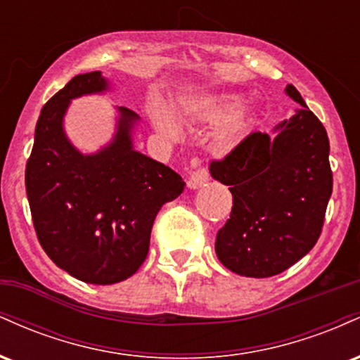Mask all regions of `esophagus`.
Masks as SVG:
<instances>
[{
	"instance_id": "1",
	"label": "esophagus",
	"mask_w": 360,
	"mask_h": 360,
	"mask_svg": "<svg viewBox=\"0 0 360 360\" xmlns=\"http://www.w3.org/2000/svg\"><path fill=\"white\" fill-rule=\"evenodd\" d=\"M206 181H208V172H206L203 167H198V169H194L191 174H189L188 188L198 189V188H201Z\"/></svg>"
}]
</instances>
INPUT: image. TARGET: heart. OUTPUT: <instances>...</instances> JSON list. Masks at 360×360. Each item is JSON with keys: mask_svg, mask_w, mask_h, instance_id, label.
Instances as JSON below:
<instances>
[{"mask_svg": "<svg viewBox=\"0 0 360 360\" xmlns=\"http://www.w3.org/2000/svg\"><path fill=\"white\" fill-rule=\"evenodd\" d=\"M238 105H240V100H238L237 96H233V94H221V96H214L206 103L205 117L212 120L225 118L229 117V115H232L233 111L238 108ZM152 120H154V125L157 130H159L164 137H169V139L176 137L177 127L174 125L172 120H169L166 117V115L155 113L154 117H152ZM237 139H238V127L237 125L229 127L226 130H223L220 137L217 139V148L221 152L230 150V148L235 146V142H237Z\"/></svg>", "mask_w": 360, "mask_h": 360, "instance_id": "b5f03b06", "label": "heart"}]
</instances>
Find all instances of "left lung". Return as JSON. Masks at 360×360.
Listing matches in <instances>:
<instances>
[{
  "label": "left lung",
  "instance_id": "8db88e82",
  "mask_svg": "<svg viewBox=\"0 0 360 360\" xmlns=\"http://www.w3.org/2000/svg\"><path fill=\"white\" fill-rule=\"evenodd\" d=\"M286 93L301 108L276 135L252 131L210 166L233 196L214 250L226 269L247 278H271L304 257L320 238L332 196L325 127L295 86Z\"/></svg>",
  "mask_w": 360,
  "mask_h": 360
}]
</instances>
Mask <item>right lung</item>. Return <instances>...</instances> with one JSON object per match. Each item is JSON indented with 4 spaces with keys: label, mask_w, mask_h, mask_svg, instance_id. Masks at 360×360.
<instances>
[{
    "label": "right lung",
    "mask_w": 360,
    "mask_h": 360,
    "mask_svg": "<svg viewBox=\"0 0 360 360\" xmlns=\"http://www.w3.org/2000/svg\"><path fill=\"white\" fill-rule=\"evenodd\" d=\"M100 71L74 76L44 105L25 169L32 221L57 267L89 284H115L140 269L160 206L184 181L131 147L139 117L120 108L113 143L82 155L65 139L62 117L72 98L106 89Z\"/></svg>",
    "instance_id": "obj_1"
}]
</instances>
